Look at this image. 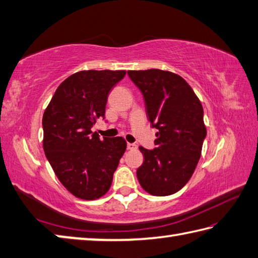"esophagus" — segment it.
<instances>
[{"label":"esophagus","instance_id":"esophagus-1","mask_svg":"<svg viewBox=\"0 0 258 258\" xmlns=\"http://www.w3.org/2000/svg\"><path fill=\"white\" fill-rule=\"evenodd\" d=\"M138 146L134 143H127V150H135Z\"/></svg>","mask_w":258,"mask_h":258}]
</instances>
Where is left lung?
Segmentation results:
<instances>
[{
	"mask_svg": "<svg viewBox=\"0 0 258 258\" xmlns=\"http://www.w3.org/2000/svg\"><path fill=\"white\" fill-rule=\"evenodd\" d=\"M143 94L146 114L156 133L154 150L140 146L144 156L136 171L146 192L163 197L178 192L192 176L207 135L204 108L190 85L161 69L128 70Z\"/></svg>",
	"mask_w": 258,
	"mask_h": 258,
	"instance_id": "left-lung-1",
	"label": "left lung"
}]
</instances>
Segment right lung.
Listing matches in <instances>:
<instances>
[{"label":"right lung","instance_id":"obj_1","mask_svg":"<svg viewBox=\"0 0 258 258\" xmlns=\"http://www.w3.org/2000/svg\"><path fill=\"white\" fill-rule=\"evenodd\" d=\"M125 70H82L59 85L42 117L43 150L60 182L76 198L95 200L112 185L126 150L122 136L99 139L90 127Z\"/></svg>","mask_w":258,"mask_h":258}]
</instances>
